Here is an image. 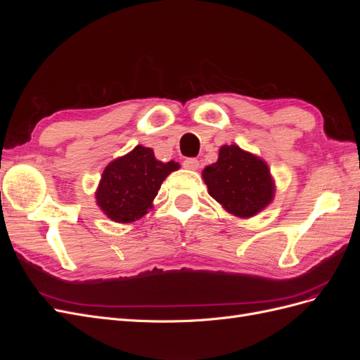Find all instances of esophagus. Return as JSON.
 <instances>
[{
  "mask_svg": "<svg viewBox=\"0 0 360 360\" xmlns=\"http://www.w3.org/2000/svg\"><path fill=\"white\" fill-rule=\"evenodd\" d=\"M183 167L188 168V169H198L200 160L195 159V158H186L183 160Z\"/></svg>",
  "mask_w": 360,
  "mask_h": 360,
  "instance_id": "1",
  "label": "esophagus"
}]
</instances>
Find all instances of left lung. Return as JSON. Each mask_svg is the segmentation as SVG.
Wrapping results in <instances>:
<instances>
[{
	"label": "left lung",
	"instance_id": "obj_1",
	"mask_svg": "<svg viewBox=\"0 0 360 360\" xmlns=\"http://www.w3.org/2000/svg\"><path fill=\"white\" fill-rule=\"evenodd\" d=\"M202 179L210 197L236 216H254L274 200L269 167L237 146L221 147L217 162L205 167Z\"/></svg>",
	"mask_w": 360,
	"mask_h": 360
}]
</instances>
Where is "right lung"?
Wrapping results in <instances>:
<instances>
[{"label":"right lung","instance_id":"obj_1","mask_svg":"<svg viewBox=\"0 0 360 360\" xmlns=\"http://www.w3.org/2000/svg\"><path fill=\"white\" fill-rule=\"evenodd\" d=\"M179 163H163L151 148L138 146L129 155L111 162L96 192L97 205L114 222H132L151 207L160 184Z\"/></svg>","mask_w":360,"mask_h":360}]
</instances>
